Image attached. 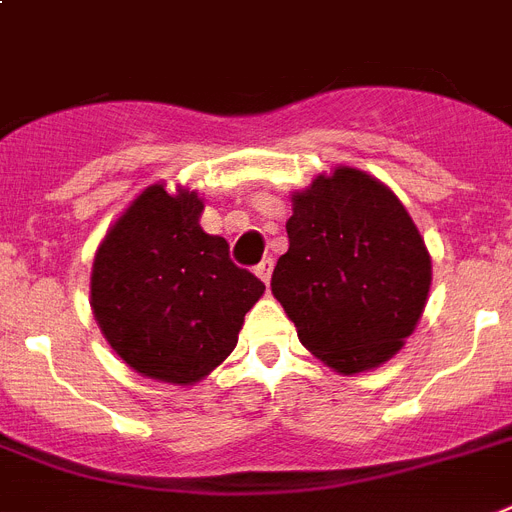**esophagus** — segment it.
<instances>
[{"mask_svg": "<svg viewBox=\"0 0 512 512\" xmlns=\"http://www.w3.org/2000/svg\"><path fill=\"white\" fill-rule=\"evenodd\" d=\"M255 273L260 278H263L265 284L270 281V273H273V257H265V260H260V263L255 265Z\"/></svg>", "mask_w": 512, "mask_h": 512, "instance_id": "obj_1", "label": "esophagus"}]
</instances>
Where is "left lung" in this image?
I'll return each mask as SVG.
<instances>
[{
	"instance_id": "1",
	"label": "left lung",
	"mask_w": 512,
	"mask_h": 512,
	"mask_svg": "<svg viewBox=\"0 0 512 512\" xmlns=\"http://www.w3.org/2000/svg\"><path fill=\"white\" fill-rule=\"evenodd\" d=\"M286 234L270 289L299 342L339 373L389 360L431 286L426 244L394 191L355 168L318 176L294 197Z\"/></svg>"
}]
</instances>
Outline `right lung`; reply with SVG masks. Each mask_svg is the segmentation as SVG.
<instances>
[{"label":"right lung","mask_w":512,"mask_h":512,"mask_svg":"<svg viewBox=\"0 0 512 512\" xmlns=\"http://www.w3.org/2000/svg\"><path fill=\"white\" fill-rule=\"evenodd\" d=\"M202 199L149 186L99 247L91 307L134 371L194 384L231 355L265 284L199 226Z\"/></svg>","instance_id":"add662e5"}]
</instances>
